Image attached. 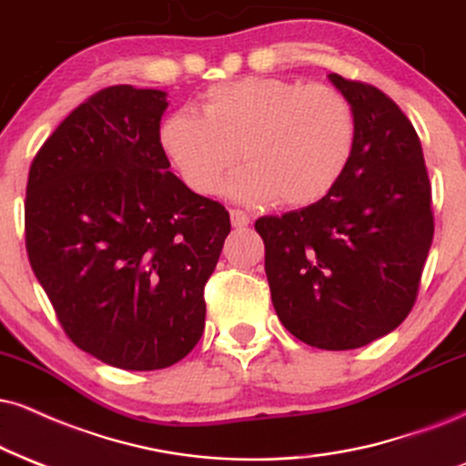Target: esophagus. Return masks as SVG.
I'll return each mask as SVG.
<instances>
[{"label":"esophagus","mask_w":466,"mask_h":466,"mask_svg":"<svg viewBox=\"0 0 466 466\" xmlns=\"http://www.w3.org/2000/svg\"><path fill=\"white\" fill-rule=\"evenodd\" d=\"M231 224L235 228H244L250 224V216L246 214V211H239V209H231Z\"/></svg>","instance_id":"obj_1"}]
</instances>
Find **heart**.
<instances>
[{
  "instance_id": "heart-1",
  "label": "heart",
  "mask_w": 466,
  "mask_h": 466,
  "mask_svg": "<svg viewBox=\"0 0 466 466\" xmlns=\"http://www.w3.org/2000/svg\"><path fill=\"white\" fill-rule=\"evenodd\" d=\"M200 107L166 116L159 145L203 197L218 192L242 151L248 166L227 183L228 197L302 209L329 197L352 159L354 110L330 86L244 77L211 86Z\"/></svg>"
}]
</instances>
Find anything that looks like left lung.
I'll list each match as a JSON object with an SVG mask.
<instances>
[{
    "label": "left lung",
    "instance_id": "left-lung-1",
    "mask_svg": "<svg viewBox=\"0 0 466 466\" xmlns=\"http://www.w3.org/2000/svg\"><path fill=\"white\" fill-rule=\"evenodd\" d=\"M350 101L356 145L319 203L263 216L266 274L279 319L319 350H354L393 332L415 304L434 235L421 142L373 86L330 73Z\"/></svg>",
    "mask_w": 466,
    "mask_h": 466
}]
</instances>
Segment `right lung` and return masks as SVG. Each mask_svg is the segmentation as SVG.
<instances>
[{
  "label": "right lung",
  "mask_w": 466,
  "mask_h": 466,
  "mask_svg": "<svg viewBox=\"0 0 466 466\" xmlns=\"http://www.w3.org/2000/svg\"><path fill=\"white\" fill-rule=\"evenodd\" d=\"M164 90L112 86L68 114L27 177L25 246L71 341L131 371L175 365L205 329L228 211L168 170Z\"/></svg>",
  "instance_id": "add662e5"
}]
</instances>
